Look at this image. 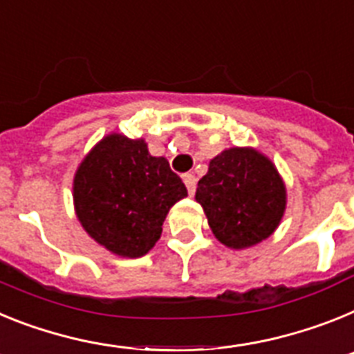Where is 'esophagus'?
<instances>
[{
  "label": "esophagus",
  "instance_id": "esophagus-1",
  "mask_svg": "<svg viewBox=\"0 0 354 354\" xmlns=\"http://www.w3.org/2000/svg\"><path fill=\"white\" fill-rule=\"evenodd\" d=\"M183 181H185V187L189 190V194L192 196L196 192V176L194 174H183Z\"/></svg>",
  "mask_w": 354,
  "mask_h": 354
}]
</instances>
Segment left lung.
Instances as JSON below:
<instances>
[{
  "mask_svg": "<svg viewBox=\"0 0 354 354\" xmlns=\"http://www.w3.org/2000/svg\"><path fill=\"white\" fill-rule=\"evenodd\" d=\"M196 201L217 241L232 250H245L278 228L287 190L267 156L253 147H230L210 160Z\"/></svg>",
  "mask_w": 354,
  "mask_h": 354,
  "instance_id": "8db88e82",
  "label": "left lung"
}]
</instances>
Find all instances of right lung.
Masks as SVG:
<instances>
[{
  "label": "right lung",
  "mask_w": 354,
  "mask_h": 354,
  "mask_svg": "<svg viewBox=\"0 0 354 354\" xmlns=\"http://www.w3.org/2000/svg\"><path fill=\"white\" fill-rule=\"evenodd\" d=\"M187 196L164 156H151L142 139L112 133L80 164L73 199L85 232L126 258L144 257L162 235L174 203Z\"/></svg>",
  "instance_id": "right-lung-1"
}]
</instances>
